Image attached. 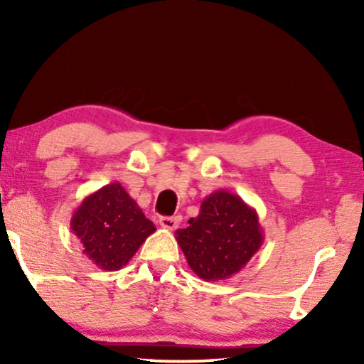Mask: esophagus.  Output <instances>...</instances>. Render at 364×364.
Instances as JSON below:
<instances>
[{
    "mask_svg": "<svg viewBox=\"0 0 364 364\" xmlns=\"http://www.w3.org/2000/svg\"><path fill=\"white\" fill-rule=\"evenodd\" d=\"M159 225L166 230H176L178 227V218L177 217H161L159 218Z\"/></svg>",
    "mask_w": 364,
    "mask_h": 364,
    "instance_id": "34e87169",
    "label": "esophagus"
}]
</instances>
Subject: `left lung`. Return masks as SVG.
Segmentation results:
<instances>
[{
    "label": "left lung",
    "instance_id": "8db88e82",
    "mask_svg": "<svg viewBox=\"0 0 364 364\" xmlns=\"http://www.w3.org/2000/svg\"><path fill=\"white\" fill-rule=\"evenodd\" d=\"M188 267L205 282L230 278L260 250L265 235L253 207L240 196L217 191L200 203L187 228L176 232Z\"/></svg>",
    "mask_w": 364,
    "mask_h": 364
}]
</instances>
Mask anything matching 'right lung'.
I'll use <instances>...</instances> for the list:
<instances>
[{"label":"right lung","mask_w":364,"mask_h":364,"mask_svg":"<svg viewBox=\"0 0 364 364\" xmlns=\"http://www.w3.org/2000/svg\"><path fill=\"white\" fill-rule=\"evenodd\" d=\"M71 230L94 265L116 272L127 265L156 225L126 188L112 182L84 198L73 213Z\"/></svg>","instance_id":"1"}]
</instances>
